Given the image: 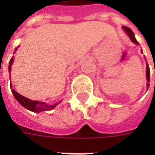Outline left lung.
Segmentation results:
<instances>
[{
    "mask_svg": "<svg viewBox=\"0 0 155 155\" xmlns=\"http://www.w3.org/2000/svg\"><path fill=\"white\" fill-rule=\"evenodd\" d=\"M123 29L125 31V32L127 33V35H129V37L130 38L131 41L134 42V44L138 45L139 44V42L136 41V39L134 37V32L132 31V30L130 29L129 27H127V26H123ZM143 53V52H142ZM155 72V71H154ZM146 77H147V81H148V88L150 87V84H149V82L150 81V67H149V64H147V69H146Z\"/></svg>",
    "mask_w": 155,
    "mask_h": 155,
    "instance_id": "left-lung-1",
    "label": "left lung"
}]
</instances>
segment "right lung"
Wrapping results in <instances>:
<instances>
[{"mask_svg":"<svg viewBox=\"0 0 155 155\" xmlns=\"http://www.w3.org/2000/svg\"><path fill=\"white\" fill-rule=\"evenodd\" d=\"M17 50V47L15 49V51H16ZM13 61H14V56H12L11 61H10V63H9V72H11L12 71V65L13 64ZM11 76V74H10ZM12 85V84H11ZM12 88V87H11ZM12 93L15 96V100L18 101L20 104H21L22 106H24L26 109H28L29 110H31L33 112H35V113H39V112H41V111H46V110H53L56 105H57L59 103H56V104H52V105H50V104H45V102H39V101H33L29 100L27 98L22 96L20 94H18L16 91H15L14 90H12Z\"/></svg>","mask_w":155,"mask_h":155,"instance_id":"obj_1","label":"right lung"}]
</instances>
